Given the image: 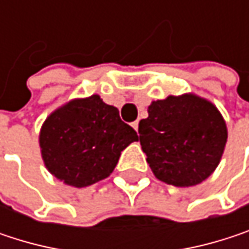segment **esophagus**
Here are the masks:
<instances>
[{"mask_svg":"<svg viewBox=\"0 0 249 249\" xmlns=\"http://www.w3.org/2000/svg\"><path fill=\"white\" fill-rule=\"evenodd\" d=\"M132 128L138 132V121H134V123H132Z\"/></svg>","mask_w":249,"mask_h":249,"instance_id":"esophagus-1","label":"esophagus"}]
</instances>
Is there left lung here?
<instances>
[{
	"label": "left lung",
	"mask_w": 249,
	"mask_h": 249,
	"mask_svg": "<svg viewBox=\"0 0 249 249\" xmlns=\"http://www.w3.org/2000/svg\"><path fill=\"white\" fill-rule=\"evenodd\" d=\"M138 134L154 176L177 187L199 184L213 173L228 138L219 111L195 95L153 102Z\"/></svg>",
	"instance_id": "left-lung-1"
}]
</instances>
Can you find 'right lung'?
Returning <instances> with one entry per match:
<instances>
[{
    "mask_svg": "<svg viewBox=\"0 0 249 249\" xmlns=\"http://www.w3.org/2000/svg\"><path fill=\"white\" fill-rule=\"evenodd\" d=\"M137 140V132L120 118V111L98 95L59 108L40 132L46 167L75 187H86L108 177L121 151Z\"/></svg>",
    "mask_w": 249,
    "mask_h": 249,
    "instance_id": "obj_1",
    "label": "right lung"
}]
</instances>
